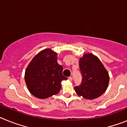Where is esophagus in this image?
<instances>
[{
	"label": "esophagus",
	"mask_w": 127,
	"mask_h": 127,
	"mask_svg": "<svg viewBox=\"0 0 127 127\" xmlns=\"http://www.w3.org/2000/svg\"><path fill=\"white\" fill-rule=\"evenodd\" d=\"M68 79H69V80L70 81H72V77L71 76L69 77V78H68Z\"/></svg>",
	"instance_id": "esophagus-1"
}]
</instances>
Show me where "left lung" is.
Listing matches in <instances>:
<instances>
[{
    "mask_svg": "<svg viewBox=\"0 0 127 127\" xmlns=\"http://www.w3.org/2000/svg\"><path fill=\"white\" fill-rule=\"evenodd\" d=\"M79 69L82 81L74 87L76 94L87 99L102 95L107 89L109 77L99 59L92 54H86L79 60Z\"/></svg>",
    "mask_w": 127,
    "mask_h": 127,
    "instance_id": "8db88e82",
    "label": "left lung"
}]
</instances>
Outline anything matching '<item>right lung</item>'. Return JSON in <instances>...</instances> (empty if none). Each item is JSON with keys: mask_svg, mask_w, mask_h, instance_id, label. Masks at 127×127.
<instances>
[{"mask_svg": "<svg viewBox=\"0 0 127 127\" xmlns=\"http://www.w3.org/2000/svg\"><path fill=\"white\" fill-rule=\"evenodd\" d=\"M63 67L57 62V54L50 49L41 51L26 69L25 80L29 92L39 98L55 95L61 89V82L67 77L62 74Z\"/></svg>", "mask_w": 127, "mask_h": 127, "instance_id": "right-lung-1", "label": "right lung"}]
</instances>
